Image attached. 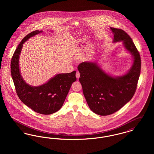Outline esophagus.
Returning a JSON list of instances; mask_svg holds the SVG:
<instances>
[{
  "mask_svg": "<svg viewBox=\"0 0 154 154\" xmlns=\"http://www.w3.org/2000/svg\"><path fill=\"white\" fill-rule=\"evenodd\" d=\"M75 76H76V77H77V79H79L80 78V72H79V71H77V72H76Z\"/></svg>",
  "mask_w": 154,
  "mask_h": 154,
  "instance_id": "esophagus-1",
  "label": "esophagus"
}]
</instances>
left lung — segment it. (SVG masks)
<instances>
[{"label":"left lung","mask_w":154,"mask_h":154,"mask_svg":"<svg viewBox=\"0 0 154 154\" xmlns=\"http://www.w3.org/2000/svg\"><path fill=\"white\" fill-rule=\"evenodd\" d=\"M110 28L114 35L112 42H122L125 50L132 55L130 69L122 75L112 76L95 62H84L77 67L80 73L79 81L89 107L102 116L114 113L131 100L141 70L139 52L131 37L123 30Z\"/></svg>","instance_id":"left-lung-1"}]
</instances>
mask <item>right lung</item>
<instances>
[{
    "label": "right lung",
    "instance_id": "1",
    "mask_svg": "<svg viewBox=\"0 0 154 154\" xmlns=\"http://www.w3.org/2000/svg\"><path fill=\"white\" fill-rule=\"evenodd\" d=\"M42 32V30L33 31L22 39L11 59V74L17 94L21 102L37 113L48 115L60 109L72 83L77 79L76 72L73 71L57 74L39 86L30 85L23 79L19 66L23 44L30 37Z\"/></svg>",
    "mask_w": 154,
    "mask_h": 154
}]
</instances>
